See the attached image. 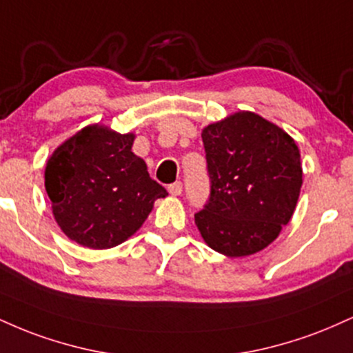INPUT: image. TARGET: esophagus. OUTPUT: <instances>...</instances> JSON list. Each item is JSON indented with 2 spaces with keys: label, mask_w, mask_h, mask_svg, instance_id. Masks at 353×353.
<instances>
[{
  "label": "esophagus",
  "mask_w": 353,
  "mask_h": 353,
  "mask_svg": "<svg viewBox=\"0 0 353 353\" xmlns=\"http://www.w3.org/2000/svg\"><path fill=\"white\" fill-rule=\"evenodd\" d=\"M168 190H169V194H171V196H181L182 182H174V184L169 185Z\"/></svg>",
  "instance_id": "34e87169"
}]
</instances>
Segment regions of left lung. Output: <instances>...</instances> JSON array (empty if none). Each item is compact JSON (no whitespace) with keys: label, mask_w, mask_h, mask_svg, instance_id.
Returning <instances> with one entry per match:
<instances>
[{"label":"left lung","mask_w":353,"mask_h":353,"mask_svg":"<svg viewBox=\"0 0 353 353\" xmlns=\"http://www.w3.org/2000/svg\"><path fill=\"white\" fill-rule=\"evenodd\" d=\"M210 196L194 216L210 249L245 257L265 249L289 224L302 188L295 141L250 111L202 129Z\"/></svg>","instance_id":"obj_1"}]
</instances>
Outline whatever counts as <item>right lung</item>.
<instances>
[{
	"label": "right lung",
	"mask_w": 353,
	"mask_h": 353,
	"mask_svg": "<svg viewBox=\"0 0 353 353\" xmlns=\"http://www.w3.org/2000/svg\"><path fill=\"white\" fill-rule=\"evenodd\" d=\"M134 132L119 134L89 124L54 149L44 169L52 216L71 241L88 249H111L139 230L168 196L132 152Z\"/></svg>",
	"instance_id": "add662e5"
}]
</instances>
